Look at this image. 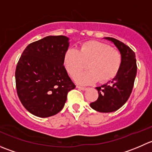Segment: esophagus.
Here are the masks:
<instances>
[{
  "label": "esophagus",
  "mask_w": 152,
  "mask_h": 152,
  "mask_svg": "<svg viewBox=\"0 0 152 152\" xmlns=\"http://www.w3.org/2000/svg\"><path fill=\"white\" fill-rule=\"evenodd\" d=\"M76 87H77V88L80 89V90H86L87 89V87H82V86H80V85H77V86H76Z\"/></svg>",
  "instance_id": "1"
}]
</instances>
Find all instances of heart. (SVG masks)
I'll return each mask as SVG.
<instances>
[{
  "instance_id": "obj_1",
  "label": "heart",
  "mask_w": 152,
  "mask_h": 152,
  "mask_svg": "<svg viewBox=\"0 0 152 152\" xmlns=\"http://www.w3.org/2000/svg\"><path fill=\"white\" fill-rule=\"evenodd\" d=\"M122 56L107 44L95 41L84 43L79 50L68 49L64 55L63 62L71 76L76 74L88 64V72H83L75 78L79 83L88 85L99 79L108 82L114 79L122 65Z\"/></svg>"
}]
</instances>
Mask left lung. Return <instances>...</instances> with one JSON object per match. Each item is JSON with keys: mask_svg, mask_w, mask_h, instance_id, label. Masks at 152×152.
Listing matches in <instances>:
<instances>
[{"mask_svg": "<svg viewBox=\"0 0 152 152\" xmlns=\"http://www.w3.org/2000/svg\"><path fill=\"white\" fill-rule=\"evenodd\" d=\"M117 47L122 56V65L117 76L107 84L97 87L99 98L90 104L100 113H112L120 109L129 98L137 74L135 53L126 45L113 37H104Z\"/></svg>", "mask_w": 152, "mask_h": 152, "instance_id": "left-lung-1", "label": "left lung"}]
</instances>
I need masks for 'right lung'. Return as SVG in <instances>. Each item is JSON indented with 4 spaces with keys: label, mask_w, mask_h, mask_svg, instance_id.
Here are the masks:
<instances>
[{
    "label": "right lung",
    "mask_w": 152,
    "mask_h": 152,
    "mask_svg": "<svg viewBox=\"0 0 152 152\" xmlns=\"http://www.w3.org/2000/svg\"><path fill=\"white\" fill-rule=\"evenodd\" d=\"M69 47L65 36H48L26 48L18 62L15 82L18 96L30 113L48 118L62 110L73 84L63 65Z\"/></svg>",
    "instance_id": "1"
}]
</instances>
